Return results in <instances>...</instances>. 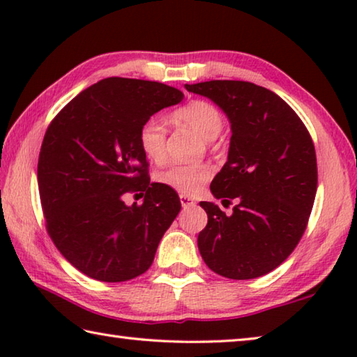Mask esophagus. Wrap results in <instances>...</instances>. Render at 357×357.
I'll return each mask as SVG.
<instances>
[{"label":"esophagus","mask_w":357,"mask_h":357,"mask_svg":"<svg viewBox=\"0 0 357 357\" xmlns=\"http://www.w3.org/2000/svg\"><path fill=\"white\" fill-rule=\"evenodd\" d=\"M179 200H181V204H183V208H190V206H195V200H192L190 197L187 195H179Z\"/></svg>","instance_id":"34e87169"}]
</instances>
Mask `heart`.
Returning <instances> with one entry per match:
<instances>
[{
	"mask_svg": "<svg viewBox=\"0 0 357 357\" xmlns=\"http://www.w3.org/2000/svg\"><path fill=\"white\" fill-rule=\"evenodd\" d=\"M173 121L195 130L203 140L213 142L223 128L220 110L206 100H193L173 113ZM138 144L143 154L155 164L167 159V128L157 116L148 118L138 130ZM213 178V167L208 164H176L157 174L159 183L172 187L183 195H195Z\"/></svg>",
	"mask_w": 357,
	"mask_h": 357,
	"instance_id": "1",
	"label": "heart"
}]
</instances>
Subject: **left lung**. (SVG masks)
Instances as JSON below:
<instances>
[{"instance_id":"1","label":"left lung","mask_w":357,"mask_h":357,"mask_svg":"<svg viewBox=\"0 0 357 357\" xmlns=\"http://www.w3.org/2000/svg\"><path fill=\"white\" fill-rule=\"evenodd\" d=\"M187 91L219 105L231 124L228 160L211 183L227 215L202 202L208 225L198 250L215 274L257 279L280 266L304 234L317 195V154L309 130L285 100L250 82L211 80Z\"/></svg>"}]
</instances>
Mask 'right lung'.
I'll list each match as a JSON object with an SVG mask.
<instances>
[{"label": "right lung", "instance_id": "obj_1", "mask_svg": "<svg viewBox=\"0 0 357 357\" xmlns=\"http://www.w3.org/2000/svg\"><path fill=\"white\" fill-rule=\"evenodd\" d=\"M183 98L164 83L110 77L75 96L48 126L38 162L45 227L84 275L126 282L153 264L181 202L172 187L149 183L138 130ZM134 191L145 192L144 203L128 207L122 198Z\"/></svg>", "mask_w": 357, "mask_h": 357}]
</instances>
